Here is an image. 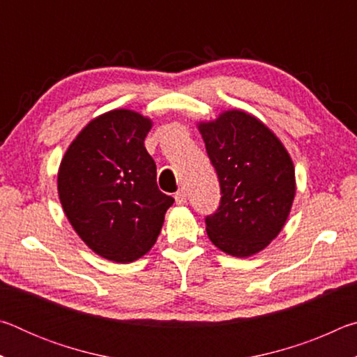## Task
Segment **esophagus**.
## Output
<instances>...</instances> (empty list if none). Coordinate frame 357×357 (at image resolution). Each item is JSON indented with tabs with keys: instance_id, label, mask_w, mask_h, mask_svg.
Listing matches in <instances>:
<instances>
[{
	"instance_id": "34e87169",
	"label": "esophagus",
	"mask_w": 357,
	"mask_h": 357,
	"mask_svg": "<svg viewBox=\"0 0 357 357\" xmlns=\"http://www.w3.org/2000/svg\"><path fill=\"white\" fill-rule=\"evenodd\" d=\"M174 202H176V204H185L187 203V193L185 190H178L176 193H174Z\"/></svg>"
}]
</instances>
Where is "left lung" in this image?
<instances>
[{"mask_svg":"<svg viewBox=\"0 0 357 357\" xmlns=\"http://www.w3.org/2000/svg\"><path fill=\"white\" fill-rule=\"evenodd\" d=\"M209 160L220 184V204L208 215L209 239L233 257H250L277 238L296 193L288 151L252 114L228 110L200 123Z\"/></svg>","mask_w":357,"mask_h":357,"instance_id":"1","label":"left lung"}]
</instances>
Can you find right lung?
<instances>
[{
    "mask_svg": "<svg viewBox=\"0 0 357 357\" xmlns=\"http://www.w3.org/2000/svg\"><path fill=\"white\" fill-rule=\"evenodd\" d=\"M151 119L112 110L86 124L58 172L64 214L89 249L130 263L155 244L173 198L157 187L155 162L144 148Z\"/></svg>",
    "mask_w": 357,
    "mask_h": 357,
    "instance_id": "right-lung-1",
    "label": "right lung"
}]
</instances>
